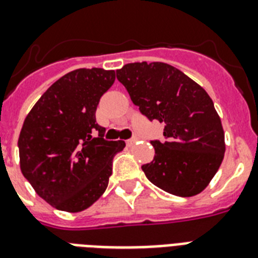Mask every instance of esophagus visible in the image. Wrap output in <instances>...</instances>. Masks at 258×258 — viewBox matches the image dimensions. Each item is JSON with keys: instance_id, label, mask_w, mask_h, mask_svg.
I'll return each mask as SVG.
<instances>
[{"instance_id": "34e87169", "label": "esophagus", "mask_w": 258, "mask_h": 258, "mask_svg": "<svg viewBox=\"0 0 258 258\" xmlns=\"http://www.w3.org/2000/svg\"><path fill=\"white\" fill-rule=\"evenodd\" d=\"M136 140H138V139H136V138H131V139H128L125 143H127V146L131 147V146H134V144H135Z\"/></svg>"}]
</instances>
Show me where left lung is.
I'll return each instance as SVG.
<instances>
[{"instance_id":"1","label":"left lung","mask_w":258,"mask_h":258,"mask_svg":"<svg viewBox=\"0 0 258 258\" xmlns=\"http://www.w3.org/2000/svg\"><path fill=\"white\" fill-rule=\"evenodd\" d=\"M131 101L149 120L164 124L165 140H152L155 157L142 166L147 178L177 197L206 189L224 157V131L206 90L165 62H131L116 71Z\"/></svg>"}]
</instances>
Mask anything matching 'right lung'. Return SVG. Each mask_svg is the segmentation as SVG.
Wrapping results in <instances>:
<instances>
[{"label": "right lung", "instance_id": "1", "mask_svg": "<svg viewBox=\"0 0 258 258\" xmlns=\"http://www.w3.org/2000/svg\"><path fill=\"white\" fill-rule=\"evenodd\" d=\"M114 81V71L76 69L52 84L26 116L18 139L21 170L55 209L82 211L109 185L112 159L125 143L103 139L96 110Z\"/></svg>", "mask_w": 258, "mask_h": 258}]
</instances>
